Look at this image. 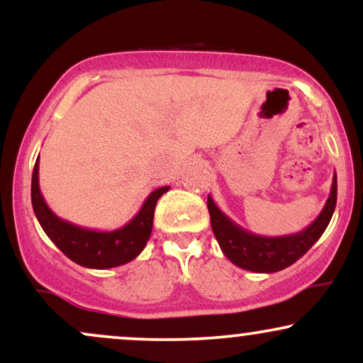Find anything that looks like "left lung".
<instances>
[{"label":"left lung","mask_w":363,"mask_h":363,"mask_svg":"<svg viewBox=\"0 0 363 363\" xmlns=\"http://www.w3.org/2000/svg\"><path fill=\"white\" fill-rule=\"evenodd\" d=\"M336 194H338V182L335 174L331 193L318 218L297 234L281 237L256 235L245 230L216 206L211 196H208V211H210L213 234L228 259L247 272L274 273L289 268L318 242L335 213Z\"/></svg>","instance_id":"1"}]
</instances>
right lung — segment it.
<instances>
[{"label": "right lung", "instance_id": "add662e5", "mask_svg": "<svg viewBox=\"0 0 363 363\" xmlns=\"http://www.w3.org/2000/svg\"><path fill=\"white\" fill-rule=\"evenodd\" d=\"M169 189V186H164L150 193L135 218L121 228L101 232L66 222L48 206L39 187V157L32 172V206L45 235L73 262L91 269L123 266L143 251L152 235L153 213L158 198Z\"/></svg>", "mask_w": 363, "mask_h": 363}]
</instances>
